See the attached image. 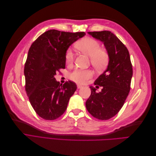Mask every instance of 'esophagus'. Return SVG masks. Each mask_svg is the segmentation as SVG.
<instances>
[{
	"label": "esophagus",
	"instance_id": "1",
	"mask_svg": "<svg viewBox=\"0 0 156 156\" xmlns=\"http://www.w3.org/2000/svg\"><path fill=\"white\" fill-rule=\"evenodd\" d=\"M77 88H79V89L83 87V86H82V85H81V84H77Z\"/></svg>",
	"mask_w": 156,
	"mask_h": 156
}]
</instances>
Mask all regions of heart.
<instances>
[{"instance_id":"1","label":"heart","mask_w":156,"mask_h":156,"mask_svg":"<svg viewBox=\"0 0 156 156\" xmlns=\"http://www.w3.org/2000/svg\"><path fill=\"white\" fill-rule=\"evenodd\" d=\"M75 46L80 51L90 57V62L96 69L101 71L107 67L108 55L105 50L100 49V42L91 37H86L79 40ZM73 51L68 49L66 53V61L68 64H71L73 62ZM92 74L90 69H76L70 73L69 77L75 82L84 83L92 76Z\"/></svg>"}]
</instances>
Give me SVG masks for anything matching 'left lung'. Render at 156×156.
<instances>
[{
	"instance_id": "1",
	"label": "left lung",
	"mask_w": 156,
	"mask_h": 156,
	"mask_svg": "<svg viewBox=\"0 0 156 156\" xmlns=\"http://www.w3.org/2000/svg\"><path fill=\"white\" fill-rule=\"evenodd\" d=\"M94 38L102 41L108 55L107 68L94 84L102 87L101 91L90 87L91 95L86 101L90 114L96 119L105 120L115 116L128 96L133 69L129 51L111 31L88 32Z\"/></svg>"
}]
</instances>
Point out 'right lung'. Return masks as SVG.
I'll return each mask as SVG.
<instances>
[{
	"label": "right lung",
	"mask_w": 156,
	"mask_h": 156,
	"mask_svg": "<svg viewBox=\"0 0 156 156\" xmlns=\"http://www.w3.org/2000/svg\"><path fill=\"white\" fill-rule=\"evenodd\" d=\"M85 34L49 30L31 45L24 69L25 90L31 105L42 119L55 120L66 110L77 85L70 81L60 85L55 75L65 68L69 47Z\"/></svg>",
	"instance_id": "add662e5"
}]
</instances>
